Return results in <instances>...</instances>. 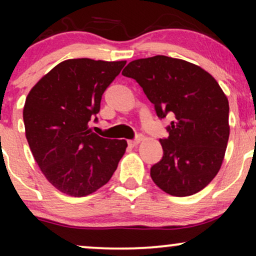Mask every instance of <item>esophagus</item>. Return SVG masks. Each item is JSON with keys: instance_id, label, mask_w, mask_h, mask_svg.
<instances>
[{"instance_id": "obj_1", "label": "esophagus", "mask_w": 256, "mask_h": 256, "mask_svg": "<svg viewBox=\"0 0 256 256\" xmlns=\"http://www.w3.org/2000/svg\"><path fill=\"white\" fill-rule=\"evenodd\" d=\"M140 140H142V137L138 136L137 138H134V140H128V146H136L140 144Z\"/></svg>"}]
</instances>
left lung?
<instances>
[{
    "instance_id": "1",
    "label": "left lung",
    "mask_w": 256,
    "mask_h": 256,
    "mask_svg": "<svg viewBox=\"0 0 256 256\" xmlns=\"http://www.w3.org/2000/svg\"><path fill=\"white\" fill-rule=\"evenodd\" d=\"M122 76L140 85L160 119L171 116L164 156L150 177L161 190L184 198L201 192L222 167L228 146V101L204 68L165 55L131 61Z\"/></svg>"
}]
</instances>
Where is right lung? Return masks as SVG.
Instances as JSON below:
<instances>
[{"instance_id":"add662e5","label":"right lung","mask_w":256,"mask_h":256,"mask_svg":"<svg viewBox=\"0 0 256 256\" xmlns=\"http://www.w3.org/2000/svg\"><path fill=\"white\" fill-rule=\"evenodd\" d=\"M126 61L71 58L60 62L26 98L25 134L49 183L74 198L92 194L112 178L128 146L89 128L104 90ZM98 120V118H95Z\"/></svg>"}]
</instances>
